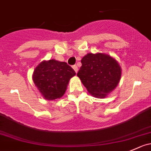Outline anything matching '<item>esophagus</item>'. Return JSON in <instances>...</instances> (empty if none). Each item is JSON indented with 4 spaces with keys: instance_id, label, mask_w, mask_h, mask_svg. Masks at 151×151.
Masks as SVG:
<instances>
[{
    "instance_id": "34e87169",
    "label": "esophagus",
    "mask_w": 151,
    "mask_h": 151,
    "mask_svg": "<svg viewBox=\"0 0 151 151\" xmlns=\"http://www.w3.org/2000/svg\"><path fill=\"white\" fill-rule=\"evenodd\" d=\"M73 68H74V70L75 71V72L77 73V71H78V67H77V65H74V66H73Z\"/></svg>"
}]
</instances>
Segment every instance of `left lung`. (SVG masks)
<instances>
[{"label":"left lung","instance_id":"obj_1","mask_svg":"<svg viewBox=\"0 0 151 151\" xmlns=\"http://www.w3.org/2000/svg\"><path fill=\"white\" fill-rule=\"evenodd\" d=\"M77 77L90 94L105 98L116 88L122 75L119 63L103 53H88L81 60Z\"/></svg>","mask_w":151,"mask_h":151}]
</instances>
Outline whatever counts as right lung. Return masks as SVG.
<instances>
[{
    "mask_svg": "<svg viewBox=\"0 0 151 151\" xmlns=\"http://www.w3.org/2000/svg\"><path fill=\"white\" fill-rule=\"evenodd\" d=\"M75 74L74 70L65 62L51 59L37 65L32 80L44 99L54 100L63 96L70 79Z\"/></svg>",
    "mask_w": 151,
    "mask_h": 151,
    "instance_id": "add662e5",
    "label": "right lung"
}]
</instances>
